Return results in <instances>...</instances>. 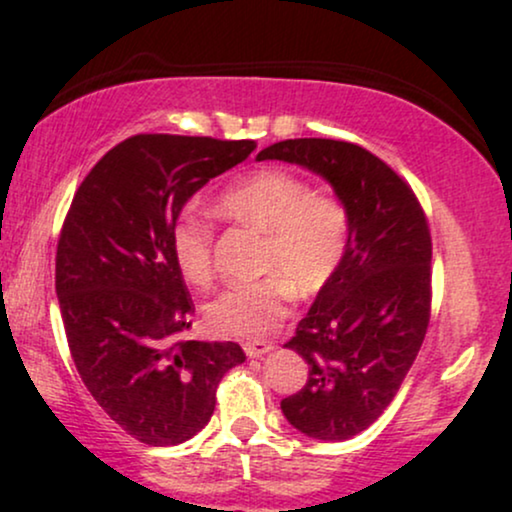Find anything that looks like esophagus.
I'll list each match as a JSON object with an SVG mask.
<instances>
[{"label": "esophagus", "mask_w": 512, "mask_h": 512, "mask_svg": "<svg viewBox=\"0 0 512 512\" xmlns=\"http://www.w3.org/2000/svg\"><path fill=\"white\" fill-rule=\"evenodd\" d=\"M274 349L272 342H267V339H250V342L243 344V351L248 354L250 358H257V356H264L269 354V351Z\"/></svg>", "instance_id": "esophagus-1"}]
</instances>
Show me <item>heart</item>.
<instances>
[{
  "label": "heart",
  "mask_w": 512,
  "mask_h": 512,
  "mask_svg": "<svg viewBox=\"0 0 512 512\" xmlns=\"http://www.w3.org/2000/svg\"><path fill=\"white\" fill-rule=\"evenodd\" d=\"M221 214L264 233L262 279L231 286L207 308L216 334L260 339L289 315L293 291L315 296L332 284L346 260L351 214L342 197L315 192L313 182L286 168H260L228 185ZM214 223L185 207L170 228V248L182 276L207 289L214 281Z\"/></svg>",
  "instance_id": "b5f03b06"
}]
</instances>
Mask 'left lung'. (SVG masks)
Listing matches in <instances>:
<instances>
[{
    "label": "left lung",
    "instance_id": "obj_1",
    "mask_svg": "<svg viewBox=\"0 0 512 512\" xmlns=\"http://www.w3.org/2000/svg\"><path fill=\"white\" fill-rule=\"evenodd\" d=\"M260 161L298 163L322 175L351 214L346 260L286 342L308 380L281 399L289 424L317 440H346L395 399L431 320V228L407 180L363 146L286 139Z\"/></svg>",
    "mask_w": 512,
    "mask_h": 512
}]
</instances>
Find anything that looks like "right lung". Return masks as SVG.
Instances as JSON below:
<instances>
[{
  "label": "right lung",
  "mask_w": 512,
  "mask_h": 512,
  "mask_svg": "<svg viewBox=\"0 0 512 512\" xmlns=\"http://www.w3.org/2000/svg\"><path fill=\"white\" fill-rule=\"evenodd\" d=\"M255 149L252 139L134 134L91 168L64 216L55 291L69 351L86 390L139 443L202 431L221 378L245 361L236 342L182 339L195 303L170 228L199 187Z\"/></svg>",
  "instance_id": "1"
}]
</instances>
